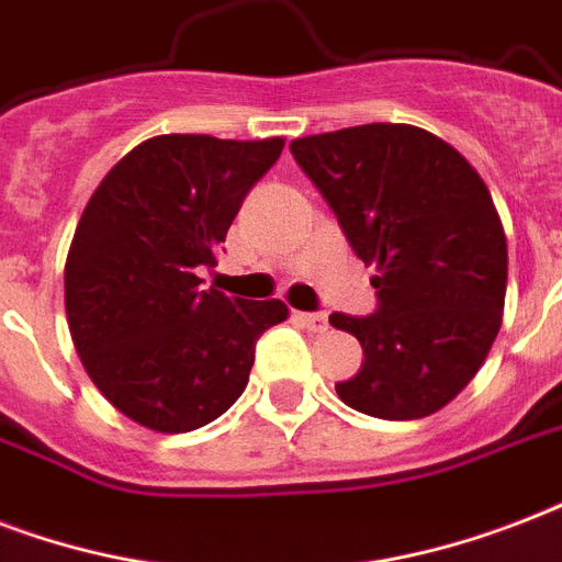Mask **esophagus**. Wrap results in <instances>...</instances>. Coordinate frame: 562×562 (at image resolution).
Instances as JSON below:
<instances>
[{"instance_id":"esophagus-1","label":"esophagus","mask_w":562,"mask_h":562,"mask_svg":"<svg viewBox=\"0 0 562 562\" xmlns=\"http://www.w3.org/2000/svg\"><path fill=\"white\" fill-rule=\"evenodd\" d=\"M295 319L302 322L307 330H313V334H325L328 330V316L325 313H295Z\"/></svg>"}]
</instances>
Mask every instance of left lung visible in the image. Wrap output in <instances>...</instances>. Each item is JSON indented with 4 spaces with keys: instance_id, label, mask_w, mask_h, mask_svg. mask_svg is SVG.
Segmentation results:
<instances>
[{
    "instance_id": "obj_1",
    "label": "left lung",
    "mask_w": 562,
    "mask_h": 562,
    "mask_svg": "<svg viewBox=\"0 0 562 562\" xmlns=\"http://www.w3.org/2000/svg\"><path fill=\"white\" fill-rule=\"evenodd\" d=\"M372 278L369 316L330 313L363 363L337 395L375 419H422L475 378L502 328L507 240L458 149L416 125L372 123L290 143Z\"/></svg>"
}]
</instances>
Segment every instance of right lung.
<instances>
[{
	"mask_svg": "<svg viewBox=\"0 0 562 562\" xmlns=\"http://www.w3.org/2000/svg\"><path fill=\"white\" fill-rule=\"evenodd\" d=\"M284 140L160 134L90 195L64 269L69 334L99 393L137 425L187 434L249 384L260 334L286 319L278 299L202 290L249 190Z\"/></svg>",
	"mask_w": 562,
	"mask_h": 562,
	"instance_id": "obj_1",
	"label": "right lung"
}]
</instances>
